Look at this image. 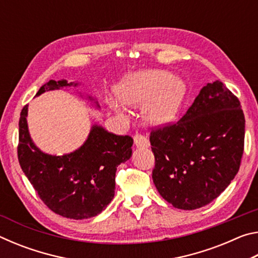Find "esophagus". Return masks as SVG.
<instances>
[{"label":"esophagus","instance_id":"34e87169","mask_svg":"<svg viewBox=\"0 0 258 258\" xmlns=\"http://www.w3.org/2000/svg\"><path fill=\"white\" fill-rule=\"evenodd\" d=\"M134 143L138 148H148L150 146L149 140H148L146 137H143L141 134H135L134 135Z\"/></svg>","mask_w":258,"mask_h":258}]
</instances>
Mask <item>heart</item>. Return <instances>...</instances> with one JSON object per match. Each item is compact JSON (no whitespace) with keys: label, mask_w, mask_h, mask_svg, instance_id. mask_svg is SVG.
I'll return each mask as SVG.
<instances>
[{"label":"heart","mask_w":258,"mask_h":258,"mask_svg":"<svg viewBox=\"0 0 258 258\" xmlns=\"http://www.w3.org/2000/svg\"><path fill=\"white\" fill-rule=\"evenodd\" d=\"M184 94L182 83L164 71H148L131 74L116 87V95L126 104H142V116L150 124L160 125L175 115ZM108 104L118 115H123L121 104L109 99Z\"/></svg>","instance_id":"obj_1"}]
</instances>
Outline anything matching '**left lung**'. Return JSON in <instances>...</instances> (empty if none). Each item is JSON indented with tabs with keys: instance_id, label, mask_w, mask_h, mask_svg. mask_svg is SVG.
I'll return each instance as SVG.
<instances>
[{
	"instance_id": "left-lung-1",
	"label": "left lung",
	"mask_w": 258,
	"mask_h": 258,
	"mask_svg": "<svg viewBox=\"0 0 258 258\" xmlns=\"http://www.w3.org/2000/svg\"><path fill=\"white\" fill-rule=\"evenodd\" d=\"M157 190L175 208L192 211L217 198L237 175L244 143L239 99L223 83H208L176 123L154 128Z\"/></svg>"
}]
</instances>
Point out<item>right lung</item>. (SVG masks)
I'll return each mask as SVG.
<instances>
[{"label": "right lung", "instance_id": "obj_1", "mask_svg": "<svg viewBox=\"0 0 258 258\" xmlns=\"http://www.w3.org/2000/svg\"><path fill=\"white\" fill-rule=\"evenodd\" d=\"M72 85L77 83L51 80L36 95ZM27 111L26 104L19 118L18 159L35 191L52 212L61 216L74 220L97 216L113 198L117 167L132 156L133 139L93 125L80 149L63 156L47 155L32 141Z\"/></svg>", "mask_w": 258, "mask_h": 258}]
</instances>
